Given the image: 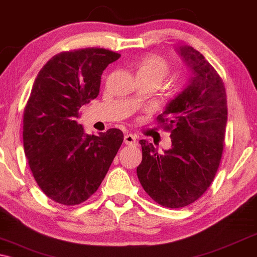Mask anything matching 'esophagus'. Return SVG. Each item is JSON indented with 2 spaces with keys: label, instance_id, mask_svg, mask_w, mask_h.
<instances>
[{
  "label": "esophagus",
  "instance_id": "esophagus-1",
  "mask_svg": "<svg viewBox=\"0 0 257 257\" xmlns=\"http://www.w3.org/2000/svg\"><path fill=\"white\" fill-rule=\"evenodd\" d=\"M124 143L126 145H137V144H138V142H137V137L133 135H125Z\"/></svg>",
  "mask_w": 257,
  "mask_h": 257
}]
</instances>
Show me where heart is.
Wrapping results in <instances>:
<instances>
[{"instance_id": "b5f03b06", "label": "heart", "mask_w": 257, "mask_h": 257, "mask_svg": "<svg viewBox=\"0 0 257 257\" xmlns=\"http://www.w3.org/2000/svg\"><path fill=\"white\" fill-rule=\"evenodd\" d=\"M168 72V65L163 58L157 56H149L144 58L137 68V75H143L151 77L161 82Z\"/></svg>"}]
</instances>
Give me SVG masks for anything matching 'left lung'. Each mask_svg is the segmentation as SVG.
I'll use <instances>...</instances> for the list:
<instances>
[{
  "instance_id": "left-lung-1",
  "label": "left lung",
  "mask_w": 257,
  "mask_h": 257,
  "mask_svg": "<svg viewBox=\"0 0 257 257\" xmlns=\"http://www.w3.org/2000/svg\"><path fill=\"white\" fill-rule=\"evenodd\" d=\"M191 72L184 89L166 104L158 121L171 131V149L158 153L140 140L142 164L137 175L154 201L168 208L191 205L215 177L223 151L227 99L223 82L194 48L175 49Z\"/></svg>"
}]
</instances>
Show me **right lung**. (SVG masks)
I'll return each instance as SVG.
<instances>
[{"instance_id": "1", "label": "right lung", "mask_w": 257, "mask_h": 257, "mask_svg": "<svg viewBox=\"0 0 257 257\" xmlns=\"http://www.w3.org/2000/svg\"><path fill=\"white\" fill-rule=\"evenodd\" d=\"M119 57L100 48L61 52L34 82L23 114L24 153L40 188L62 205H78L97 191L124 140L118 128L87 135L76 120Z\"/></svg>"}]
</instances>
